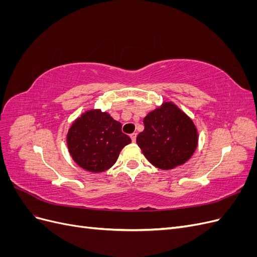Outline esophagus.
<instances>
[{
  "label": "esophagus",
  "instance_id": "1",
  "mask_svg": "<svg viewBox=\"0 0 257 257\" xmlns=\"http://www.w3.org/2000/svg\"><path fill=\"white\" fill-rule=\"evenodd\" d=\"M136 137H137V134H136V133L131 134V139H132V142L135 143V142H136Z\"/></svg>",
  "mask_w": 257,
  "mask_h": 257
}]
</instances>
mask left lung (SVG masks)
I'll list each match as a JSON object with an SVG mask.
<instances>
[{"mask_svg": "<svg viewBox=\"0 0 257 257\" xmlns=\"http://www.w3.org/2000/svg\"><path fill=\"white\" fill-rule=\"evenodd\" d=\"M145 130L136 142L145 157L160 169H173L195 152L198 134L195 124L174 103L166 102L148 113Z\"/></svg>", "mask_w": 257, "mask_h": 257, "instance_id": "left-lung-1", "label": "left lung"}]
</instances>
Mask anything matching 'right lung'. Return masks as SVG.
I'll use <instances>...</instances> for the list:
<instances>
[{
  "label": "right lung",
  "instance_id": "1",
  "mask_svg": "<svg viewBox=\"0 0 257 257\" xmlns=\"http://www.w3.org/2000/svg\"><path fill=\"white\" fill-rule=\"evenodd\" d=\"M121 123L99 109L88 110L69 127L66 142L69 154L81 168L91 173L109 169L120 151L131 143Z\"/></svg>",
  "mask_w": 257,
  "mask_h": 257
}]
</instances>
